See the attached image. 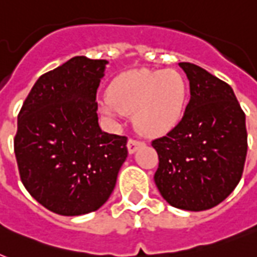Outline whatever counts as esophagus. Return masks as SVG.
I'll list each match as a JSON object with an SVG mask.
<instances>
[{
    "instance_id": "obj_1",
    "label": "esophagus",
    "mask_w": 257,
    "mask_h": 257,
    "mask_svg": "<svg viewBox=\"0 0 257 257\" xmlns=\"http://www.w3.org/2000/svg\"><path fill=\"white\" fill-rule=\"evenodd\" d=\"M144 145V143L143 141H139V140H135V139H129L128 140V152L132 155V153H135L137 151V149L140 148V147H143Z\"/></svg>"
}]
</instances>
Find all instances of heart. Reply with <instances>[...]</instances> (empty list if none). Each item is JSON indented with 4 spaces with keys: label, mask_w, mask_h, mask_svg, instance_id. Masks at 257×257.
Masks as SVG:
<instances>
[{
    "label": "heart",
    "mask_w": 257,
    "mask_h": 257,
    "mask_svg": "<svg viewBox=\"0 0 257 257\" xmlns=\"http://www.w3.org/2000/svg\"><path fill=\"white\" fill-rule=\"evenodd\" d=\"M188 101V84L175 69L129 70L113 78L101 112L112 120L133 113L145 136H163L179 124Z\"/></svg>",
    "instance_id": "1"
}]
</instances>
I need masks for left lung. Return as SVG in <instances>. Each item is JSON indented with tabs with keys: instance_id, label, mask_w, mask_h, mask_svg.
I'll list each match as a JSON object with an SVG mask.
<instances>
[{
	"instance_id": "1",
	"label": "left lung",
	"mask_w": 257,
	"mask_h": 257,
	"mask_svg": "<svg viewBox=\"0 0 257 257\" xmlns=\"http://www.w3.org/2000/svg\"><path fill=\"white\" fill-rule=\"evenodd\" d=\"M179 65L191 100L179 124L152 141L159 155L155 183L172 207L205 211L227 199L241 179L245 114L227 82L191 62Z\"/></svg>"
}]
</instances>
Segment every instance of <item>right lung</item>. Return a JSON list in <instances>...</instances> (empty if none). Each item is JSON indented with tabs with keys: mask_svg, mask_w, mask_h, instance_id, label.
<instances>
[{
	"mask_svg": "<svg viewBox=\"0 0 257 257\" xmlns=\"http://www.w3.org/2000/svg\"><path fill=\"white\" fill-rule=\"evenodd\" d=\"M106 64L70 58L38 78L18 113L14 153L21 181L58 215L104 205L128 156L126 137L98 125L96 93Z\"/></svg>",
	"mask_w": 257,
	"mask_h": 257,
	"instance_id": "right-lung-1",
	"label": "right lung"
}]
</instances>
